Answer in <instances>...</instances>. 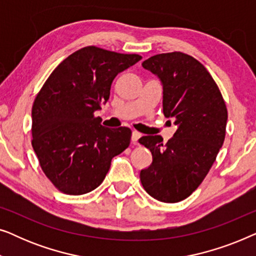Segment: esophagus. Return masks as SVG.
Masks as SVG:
<instances>
[{"label":"esophagus","mask_w":256,"mask_h":256,"mask_svg":"<svg viewBox=\"0 0 256 256\" xmlns=\"http://www.w3.org/2000/svg\"><path fill=\"white\" fill-rule=\"evenodd\" d=\"M140 138H141V134H140L138 132H136V130L132 132V142L134 143V144H138V141Z\"/></svg>","instance_id":"obj_1"}]
</instances>
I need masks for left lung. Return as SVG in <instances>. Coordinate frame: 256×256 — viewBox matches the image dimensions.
<instances>
[{"label":"left lung","mask_w":256,"mask_h":256,"mask_svg":"<svg viewBox=\"0 0 256 256\" xmlns=\"http://www.w3.org/2000/svg\"><path fill=\"white\" fill-rule=\"evenodd\" d=\"M142 66L162 80L163 113L178 129L166 144L158 135L138 140L152 155L140 180L152 198L178 202L197 190L214 163L226 135V104L212 76L191 56L160 54Z\"/></svg>","instance_id":"8db88e82"}]
</instances>
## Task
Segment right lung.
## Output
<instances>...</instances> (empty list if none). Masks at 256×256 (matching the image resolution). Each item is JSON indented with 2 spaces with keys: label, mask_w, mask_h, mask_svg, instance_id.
Returning <instances> with one entry per match:
<instances>
[{
  "label": "right lung",
  "mask_w": 256,
  "mask_h": 256,
  "mask_svg": "<svg viewBox=\"0 0 256 256\" xmlns=\"http://www.w3.org/2000/svg\"><path fill=\"white\" fill-rule=\"evenodd\" d=\"M142 57L85 46L65 58L32 104L31 144L40 166L66 194H85L102 183L112 158L129 146L132 130L100 124L96 110L110 99L118 73Z\"/></svg>",
  "instance_id": "1"
}]
</instances>
